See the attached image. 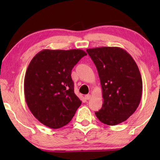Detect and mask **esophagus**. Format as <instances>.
Returning a JSON list of instances; mask_svg holds the SVG:
<instances>
[{
	"mask_svg": "<svg viewBox=\"0 0 160 160\" xmlns=\"http://www.w3.org/2000/svg\"><path fill=\"white\" fill-rule=\"evenodd\" d=\"M90 98H91V95H89V94L85 95V99H86V100H89Z\"/></svg>",
	"mask_w": 160,
	"mask_h": 160,
	"instance_id": "34e87169",
	"label": "esophagus"
}]
</instances>
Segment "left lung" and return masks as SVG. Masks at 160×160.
<instances>
[{
	"label": "left lung",
	"instance_id": "left-lung-1",
	"mask_svg": "<svg viewBox=\"0 0 160 160\" xmlns=\"http://www.w3.org/2000/svg\"><path fill=\"white\" fill-rule=\"evenodd\" d=\"M87 52L97 68L102 91L103 103L96 117L108 125L126 121L141 99L143 82L136 62L120 47H97Z\"/></svg>",
	"mask_w": 160,
	"mask_h": 160
}]
</instances>
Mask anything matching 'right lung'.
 <instances>
[{"label":"right lung","mask_w":160,"mask_h":160,"mask_svg":"<svg viewBox=\"0 0 160 160\" xmlns=\"http://www.w3.org/2000/svg\"><path fill=\"white\" fill-rule=\"evenodd\" d=\"M87 53L82 49H43L28 65L24 92L30 111L52 129L68 124L82 104L75 95L73 68Z\"/></svg>","instance_id":"1"}]
</instances>
